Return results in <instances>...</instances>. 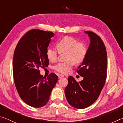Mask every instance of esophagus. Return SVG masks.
<instances>
[{"label": "esophagus", "instance_id": "esophagus-1", "mask_svg": "<svg viewBox=\"0 0 123 123\" xmlns=\"http://www.w3.org/2000/svg\"><path fill=\"white\" fill-rule=\"evenodd\" d=\"M64 76L63 74H59V75H58V78H59V79L64 78Z\"/></svg>", "mask_w": 123, "mask_h": 123}]
</instances>
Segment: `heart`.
I'll return each instance as SVG.
<instances>
[{"label": "heart", "instance_id": "heart-1", "mask_svg": "<svg viewBox=\"0 0 123 123\" xmlns=\"http://www.w3.org/2000/svg\"><path fill=\"white\" fill-rule=\"evenodd\" d=\"M57 48L49 47L47 49L46 55L48 59L52 62H55L58 59V53L66 52L65 59L67 61L60 62L55 66V71L63 74H68L71 69L74 63H81L86 55L87 47L82 43L71 37H65L60 40L57 44Z\"/></svg>", "mask_w": 123, "mask_h": 123}]
</instances>
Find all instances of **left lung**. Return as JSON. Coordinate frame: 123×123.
Masks as SVG:
<instances>
[{"label": "left lung", "mask_w": 123, "mask_h": 123, "mask_svg": "<svg viewBox=\"0 0 123 123\" xmlns=\"http://www.w3.org/2000/svg\"><path fill=\"white\" fill-rule=\"evenodd\" d=\"M90 38L87 52L77 72L83 77L77 82L68 77L65 89L68 102L75 108L83 109L96 102L105 85L107 76V53L102 39L91 31H85Z\"/></svg>", "instance_id": "1"}]
</instances>
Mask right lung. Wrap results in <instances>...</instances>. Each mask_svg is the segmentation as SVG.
Returning a JSON list of instances; mask_svg holds the SVG:
<instances>
[{"mask_svg": "<svg viewBox=\"0 0 123 123\" xmlns=\"http://www.w3.org/2000/svg\"><path fill=\"white\" fill-rule=\"evenodd\" d=\"M53 36L52 32L31 30L22 37L15 49L13 60L15 86L21 99L32 107L45 106L58 81L54 73L44 78L39 70L49 64L46 51Z\"/></svg>", "mask_w": 123, "mask_h": 123, "instance_id": "add662e5", "label": "right lung"}]
</instances>
